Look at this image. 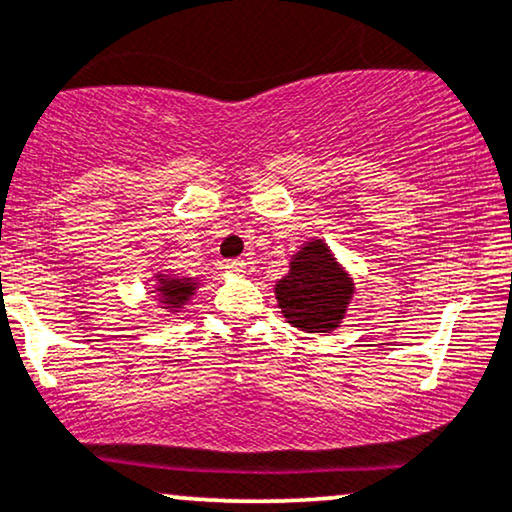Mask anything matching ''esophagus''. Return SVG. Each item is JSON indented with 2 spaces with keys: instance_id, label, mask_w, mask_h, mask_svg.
I'll return each instance as SVG.
<instances>
[{
  "instance_id": "1",
  "label": "esophagus",
  "mask_w": 512,
  "mask_h": 512,
  "mask_svg": "<svg viewBox=\"0 0 512 512\" xmlns=\"http://www.w3.org/2000/svg\"><path fill=\"white\" fill-rule=\"evenodd\" d=\"M224 267L229 269V271H234V274H243V271H245V262H243V260H229V262L224 264Z\"/></svg>"
}]
</instances>
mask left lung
Listing matches in <instances>:
<instances>
[{
    "label": "left lung",
    "instance_id": "8db88e82",
    "mask_svg": "<svg viewBox=\"0 0 512 512\" xmlns=\"http://www.w3.org/2000/svg\"><path fill=\"white\" fill-rule=\"evenodd\" d=\"M276 302L290 326L307 333H331L345 319L354 281L321 238L295 252L288 274L276 283Z\"/></svg>",
    "mask_w": 512,
    "mask_h": 512
}]
</instances>
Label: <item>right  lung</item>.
<instances>
[{"label":"right lung","mask_w":512,"mask_h":512,"mask_svg":"<svg viewBox=\"0 0 512 512\" xmlns=\"http://www.w3.org/2000/svg\"><path fill=\"white\" fill-rule=\"evenodd\" d=\"M198 286H200L198 278L177 276V274H155L153 293H158L160 302L165 304V309H170V312H179V309L191 300V295L196 293Z\"/></svg>","instance_id":"1"}]
</instances>
